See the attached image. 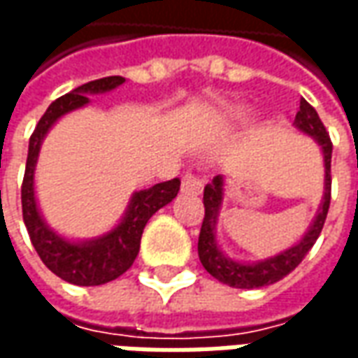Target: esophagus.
Returning <instances> with one entry per match:
<instances>
[{
	"label": "esophagus",
	"instance_id": "1",
	"mask_svg": "<svg viewBox=\"0 0 358 358\" xmlns=\"http://www.w3.org/2000/svg\"><path fill=\"white\" fill-rule=\"evenodd\" d=\"M203 189V182L194 174H186L182 178V192L184 194H201Z\"/></svg>",
	"mask_w": 358,
	"mask_h": 358
}]
</instances>
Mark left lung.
Returning <instances> with one entry per match:
<instances>
[{
  "label": "left lung",
  "instance_id": "1",
  "mask_svg": "<svg viewBox=\"0 0 358 358\" xmlns=\"http://www.w3.org/2000/svg\"><path fill=\"white\" fill-rule=\"evenodd\" d=\"M293 126L299 132L307 134L320 145L324 155V197L318 213H316L313 224L308 226L305 236L301 238L293 248L285 249L282 253L274 257H268L259 263H240L234 261L228 255H224L217 243V224L218 213L222 207L224 199V178L218 174L213 178L210 184L203 189V205H205V218H203L201 232H199V243H197V253L199 261L209 272L210 276L217 278L218 282L238 287V289H255V287H264V285L276 284L278 280L287 276L292 270L299 266V263L305 259L310 248L315 245L318 236L322 232V226L326 222V215L330 209L331 197V140L322 120L318 117L313 105H308L305 99H301L299 110L295 115Z\"/></svg>",
  "mask_w": 358,
  "mask_h": 358
}]
</instances>
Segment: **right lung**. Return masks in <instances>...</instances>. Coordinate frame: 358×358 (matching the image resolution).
<instances>
[{"instance_id": "1", "label": "right lung", "mask_w": 358, "mask_h": 358, "mask_svg": "<svg viewBox=\"0 0 358 358\" xmlns=\"http://www.w3.org/2000/svg\"><path fill=\"white\" fill-rule=\"evenodd\" d=\"M120 84H124L122 76H107V78L82 84L71 94L55 99L40 118L28 143L27 171H24V180L20 187L24 226L42 263L61 280L74 285H101L124 274L138 257L141 234L148 220L157 210L169 205L178 195L180 189V180L172 178L148 189L136 192L120 222L113 230L94 240H66L57 232H53L43 220L42 213L38 209V201H36L34 172L45 134L50 132L51 126L61 117H65L66 113L88 105V95L107 94L110 90L118 88Z\"/></svg>"}]
</instances>
